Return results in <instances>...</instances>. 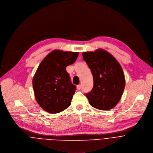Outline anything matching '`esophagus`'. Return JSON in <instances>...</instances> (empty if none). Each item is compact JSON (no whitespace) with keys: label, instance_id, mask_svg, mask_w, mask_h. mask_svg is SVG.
I'll return each mask as SVG.
<instances>
[{"label":"esophagus","instance_id":"obj_1","mask_svg":"<svg viewBox=\"0 0 153 153\" xmlns=\"http://www.w3.org/2000/svg\"><path fill=\"white\" fill-rule=\"evenodd\" d=\"M81 88V84H79V85H77V89L78 90H80Z\"/></svg>","mask_w":153,"mask_h":153}]
</instances>
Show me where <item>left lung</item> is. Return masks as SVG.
Wrapping results in <instances>:
<instances>
[{
    "mask_svg": "<svg viewBox=\"0 0 153 153\" xmlns=\"http://www.w3.org/2000/svg\"><path fill=\"white\" fill-rule=\"evenodd\" d=\"M82 56L94 79L93 88L85 94L89 104L101 110L113 108L120 100L125 88L123 69L110 53L102 49L83 52Z\"/></svg>",
    "mask_w": 153,
    "mask_h": 153,
    "instance_id": "obj_1",
    "label": "left lung"
}]
</instances>
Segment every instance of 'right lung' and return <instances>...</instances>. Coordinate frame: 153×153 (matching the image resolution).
I'll return each instance as SVG.
<instances>
[{
  "label": "right lung",
  "mask_w": 153,
  "mask_h": 153,
  "mask_svg": "<svg viewBox=\"0 0 153 153\" xmlns=\"http://www.w3.org/2000/svg\"><path fill=\"white\" fill-rule=\"evenodd\" d=\"M78 55V52L55 50L40 64L33 85L38 104L47 112L57 113L70 106L76 87L72 83L66 68L75 62Z\"/></svg>",
  "instance_id": "right-lung-1"
}]
</instances>
